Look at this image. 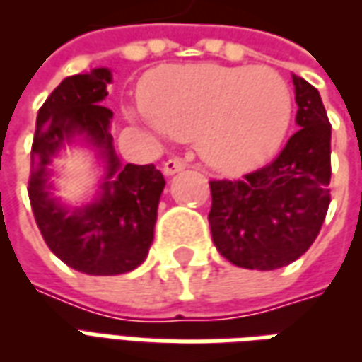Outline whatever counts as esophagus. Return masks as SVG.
Listing matches in <instances>:
<instances>
[{
	"instance_id": "1",
	"label": "esophagus",
	"mask_w": 362,
	"mask_h": 362,
	"mask_svg": "<svg viewBox=\"0 0 362 362\" xmlns=\"http://www.w3.org/2000/svg\"><path fill=\"white\" fill-rule=\"evenodd\" d=\"M184 168H186L184 160H180V158H168V160H165V165H163V173H165V176H173V174L180 173Z\"/></svg>"
}]
</instances>
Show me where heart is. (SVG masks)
Listing matches in <instances>:
<instances>
[{
    "label": "heart",
    "mask_w": 362,
    "mask_h": 362,
    "mask_svg": "<svg viewBox=\"0 0 362 362\" xmlns=\"http://www.w3.org/2000/svg\"><path fill=\"white\" fill-rule=\"evenodd\" d=\"M143 124L160 137L192 139L207 165L240 174L269 163L287 137L295 100L272 67L192 64L165 67L145 83Z\"/></svg>",
    "instance_id": "obj_1"
}]
</instances>
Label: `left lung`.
I'll return each mask as SVG.
<instances>
[{
  "mask_svg": "<svg viewBox=\"0 0 362 362\" xmlns=\"http://www.w3.org/2000/svg\"><path fill=\"white\" fill-rule=\"evenodd\" d=\"M296 126L279 157L243 180H213L209 227L223 258L244 269L293 264L316 240L329 207L332 126L318 89L293 75Z\"/></svg>",
  "mask_w": 362,
  "mask_h": 362,
  "instance_id": "1",
  "label": "left lung"
}]
</instances>
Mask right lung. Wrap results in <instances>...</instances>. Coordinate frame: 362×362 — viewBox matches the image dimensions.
Segmentation results:
<instances>
[{
    "label": "right lung",
    "instance_id": "add662e5",
    "mask_svg": "<svg viewBox=\"0 0 362 362\" xmlns=\"http://www.w3.org/2000/svg\"><path fill=\"white\" fill-rule=\"evenodd\" d=\"M112 83L108 67L66 77L36 116L30 151L28 197L44 240L64 264L87 275L134 272L149 254L165 178L155 165H122L110 134L112 110L104 108ZM67 144L95 151L103 178L83 206L53 196L51 160Z\"/></svg>",
    "mask_w": 362,
    "mask_h": 362
}]
</instances>
